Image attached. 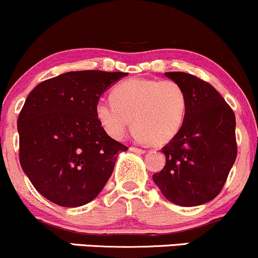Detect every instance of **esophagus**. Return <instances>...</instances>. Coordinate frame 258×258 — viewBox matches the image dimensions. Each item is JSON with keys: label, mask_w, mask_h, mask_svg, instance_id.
<instances>
[{"label": "esophagus", "mask_w": 258, "mask_h": 258, "mask_svg": "<svg viewBox=\"0 0 258 258\" xmlns=\"http://www.w3.org/2000/svg\"><path fill=\"white\" fill-rule=\"evenodd\" d=\"M132 152H135V154H145V150H143V149H139V148H134V146H132V148L129 149Z\"/></svg>", "instance_id": "esophagus-1"}]
</instances>
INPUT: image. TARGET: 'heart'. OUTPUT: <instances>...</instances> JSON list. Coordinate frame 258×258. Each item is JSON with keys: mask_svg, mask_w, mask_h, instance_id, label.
<instances>
[{"mask_svg": "<svg viewBox=\"0 0 258 258\" xmlns=\"http://www.w3.org/2000/svg\"><path fill=\"white\" fill-rule=\"evenodd\" d=\"M185 112L187 95L173 80H126L113 88L112 98L96 104V117L109 137L121 139L134 124L137 137L154 145L176 137Z\"/></svg>", "mask_w": 258, "mask_h": 258, "instance_id": "heart-1", "label": "heart"}]
</instances>
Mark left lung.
<instances>
[{
	"label": "left lung",
	"mask_w": 258,
	"mask_h": 258,
	"mask_svg": "<svg viewBox=\"0 0 258 258\" xmlns=\"http://www.w3.org/2000/svg\"><path fill=\"white\" fill-rule=\"evenodd\" d=\"M187 95L181 129L162 152L166 165L152 179L171 203L196 207L214 199L236 160L235 114L220 93L185 73H166Z\"/></svg>",
	"instance_id": "1"
}]
</instances>
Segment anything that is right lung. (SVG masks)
I'll return each instance as SVG.
<instances>
[{"mask_svg": "<svg viewBox=\"0 0 258 258\" xmlns=\"http://www.w3.org/2000/svg\"><path fill=\"white\" fill-rule=\"evenodd\" d=\"M125 73L71 71L40 82L17 120L19 162L35 189L57 206H85L101 193L128 148L96 117L104 91Z\"/></svg>", "mask_w": 258, "mask_h": 258, "instance_id": "obj_1", "label": "right lung"}]
</instances>
